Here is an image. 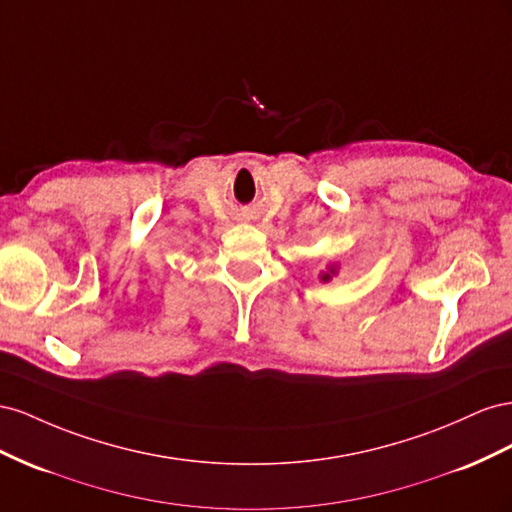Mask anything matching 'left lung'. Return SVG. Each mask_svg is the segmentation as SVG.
Listing matches in <instances>:
<instances>
[{"label": "left lung", "instance_id": "obj_1", "mask_svg": "<svg viewBox=\"0 0 512 512\" xmlns=\"http://www.w3.org/2000/svg\"><path fill=\"white\" fill-rule=\"evenodd\" d=\"M330 279V274H324V281H328Z\"/></svg>", "mask_w": 512, "mask_h": 512}]
</instances>
